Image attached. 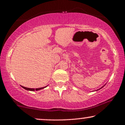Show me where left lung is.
Segmentation results:
<instances>
[{
    "instance_id": "1",
    "label": "left lung",
    "mask_w": 125,
    "mask_h": 125,
    "mask_svg": "<svg viewBox=\"0 0 125 125\" xmlns=\"http://www.w3.org/2000/svg\"><path fill=\"white\" fill-rule=\"evenodd\" d=\"M105 85H104L103 86H102V87H101V88H100V89H97V90H95V91H97V90H100V89H101V88H103V87H104V86H105Z\"/></svg>"
}]
</instances>
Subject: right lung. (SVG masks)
Listing matches in <instances>:
<instances>
[{
    "label": "right lung",
    "mask_w": 125,
    "mask_h": 125,
    "mask_svg": "<svg viewBox=\"0 0 125 125\" xmlns=\"http://www.w3.org/2000/svg\"><path fill=\"white\" fill-rule=\"evenodd\" d=\"M20 86H21L22 88H24V89H25V90H29V91H37V90H41V89H44V88H46V87H47V86H44V87H42V88H36V89H35V88H26V87H24V86H21V85H20Z\"/></svg>",
    "instance_id": "1"
}]
</instances>
